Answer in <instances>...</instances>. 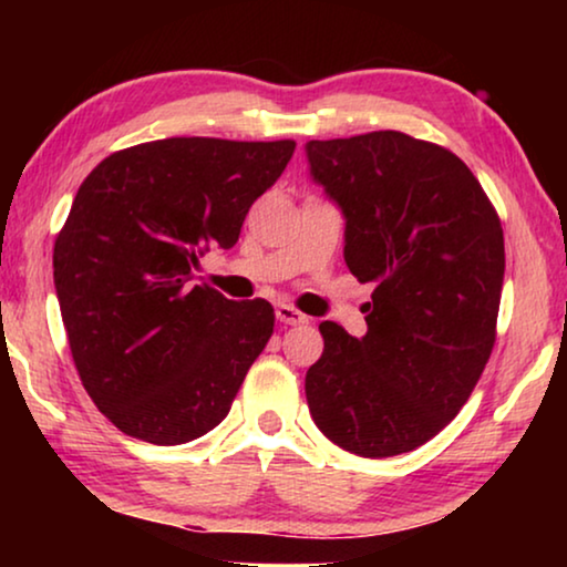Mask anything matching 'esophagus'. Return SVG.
I'll return each mask as SVG.
<instances>
[{"instance_id":"obj_1","label":"esophagus","mask_w":567,"mask_h":567,"mask_svg":"<svg viewBox=\"0 0 567 567\" xmlns=\"http://www.w3.org/2000/svg\"><path fill=\"white\" fill-rule=\"evenodd\" d=\"M276 317H278V322H284V324H307L309 322V317L301 315L299 309H293L291 305H278Z\"/></svg>"}]
</instances>
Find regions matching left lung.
<instances>
[{
  "label": "left lung",
  "instance_id": "left-lung-1",
  "mask_svg": "<svg viewBox=\"0 0 567 567\" xmlns=\"http://www.w3.org/2000/svg\"><path fill=\"white\" fill-rule=\"evenodd\" d=\"M309 175L346 219L343 258L374 284L367 336L322 322L305 379L312 421L346 452H413L449 425L495 343L503 229L444 146L400 131L307 142Z\"/></svg>",
  "mask_w": 567,
  "mask_h": 567
}]
</instances>
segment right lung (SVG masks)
<instances>
[{
	"mask_svg": "<svg viewBox=\"0 0 567 567\" xmlns=\"http://www.w3.org/2000/svg\"><path fill=\"white\" fill-rule=\"evenodd\" d=\"M293 146L159 138L105 157L76 190L53 284L84 390L126 436L177 446L227 417L276 315L196 286L193 270L237 243Z\"/></svg>",
	"mask_w": 567,
	"mask_h": 567,
	"instance_id": "1",
	"label": "right lung"
}]
</instances>
